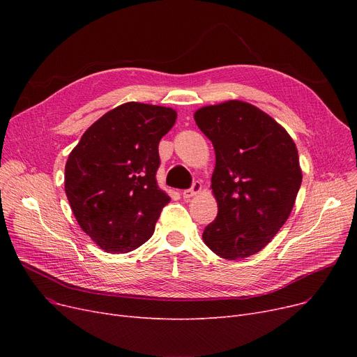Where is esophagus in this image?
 Wrapping results in <instances>:
<instances>
[{
	"label": "esophagus",
	"instance_id": "34e87169",
	"mask_svg": "<svg viewBox=\"0 0 357 357\" xmlns=\"http://www.w3.org/2000/svg\"><path fill=\"white\" fill-rule=\"evenodd\" d=\"M201 190H202V185H201V182H194L190 190H185V191H182V197H183L185 199L192 198L194 195H197L198 192H201Z\"/></svg>",
	"mask_w": 357,
	"mask_h": 357
}]
</instances>
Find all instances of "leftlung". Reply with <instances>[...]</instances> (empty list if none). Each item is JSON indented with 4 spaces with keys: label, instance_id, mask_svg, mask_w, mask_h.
<instances>
[{
    "label": "left lung",
    "instance_id": "8db88e82",
    "mask_svg": "<svg viewBox=\"0 0 357 357\" xmlns=\"http://www.w3.org/2000/svg\"><path fill=\"white\" fill-rule=\"evenodd\" d=\"M194 119L215 150L211 188L218 214L202 240L222 259L249 257L294 208L303 182L296 146L282 126L245 101L202 107Z\"/></svg>",
    "mask_w": 357,
    "mask_h": 357
}]
</instances>
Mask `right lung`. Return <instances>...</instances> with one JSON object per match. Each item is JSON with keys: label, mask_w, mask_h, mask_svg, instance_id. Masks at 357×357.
Returning <instances> with one entry per match:
<instances>
[{"label": "right lung", "mask_w": 357, "mask_h": 357, "mask_svg": "<svg viewBox=\"0 0 357 357\" xmlns=\"http://www.w3.org/2000/svg\"><path fill=\"white\" fill-rule=\"evenodd\" d=\"M176 111L126 102L82 135L65 166V192L81 229L107 253H127L152 237L171 201L156 182L159 142Z\"/></svg>", "instance_id": "add662e5"}]
</instances>
